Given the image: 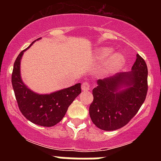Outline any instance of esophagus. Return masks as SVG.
I'll return each instance as SVG.
<instances>
[{"label": "esophagus", "instance_id": "esophagus-1", "mask_svg": "<svg viewBox=\"0 0 161 161\" xmlns=\"http://www.w3.org/2000/svg\"><path fill=\"white\" fill-rule=\"evenodd\" d=\"M81 89L83 91H88L90 89V85H89V83H88V82L85 81L82 83L81 85Z\"/></svg>", "mask_w": 161, "mask_h": 161}]
</instances>
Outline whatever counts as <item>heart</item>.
Wrapping results in <instances>:
<instances>
[{
    "mask_svg": "<svg viewBox=\"0 0 161 161\" xmlns=\"http://www.w3.org/2000/svg\"><path fill=\"white\" fill-rule=\"evenodd\" d=\"M112 49L109 47H102L98 49L97 59L99 62H103L106 58L103 66V72L106 73L119 70L125 64V59L121 54H112Z\"/></svg>",
    "mask_w": 161,
    "mask_h": 161,
    "instance_id": "heart-1",
    "label": "heart"
}]
</instances>
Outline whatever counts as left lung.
Listing matches in <instances>:
<instances>
[{"label": "left lung", "instance_id": "8db88e82", "mask_svg": "<svg viewBox=\"0 0 161 161\" xmlns=\"http://www.w3.org/2000/svg\"><path fill=\"white\" fill-rule=\"evenodd\" d=\"M129 72L98 80L89 106L91 120L98 128L115 130L126 125L137 114L147 93V67L137 54Z\"/></svg>", "mask_w": 161, "mask_h": 161}]
</instances>
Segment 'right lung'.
I'll list each match as a JSON object with an SVG mask.
<instances>
[{"label":"right lung","mask_w":161,"mask_h":161,"mask_svg":"<svg viewBox=\"0 0 161 161\" xmlns=\"http://www.w3.org/2000/svg\"><path fill=\"white\" fill-rule=\"evenodd\" d=\"M25 50L27 48L18 55L12 73L13 89L18 107L24 117L31 123L47 127L53 126L63 119L68 106L81 93V85L80 83L76 84L50 94H38L31 91L22 82L20 75L21 59Z\"/></svg>","instance_id":"1"}]
</instances>
